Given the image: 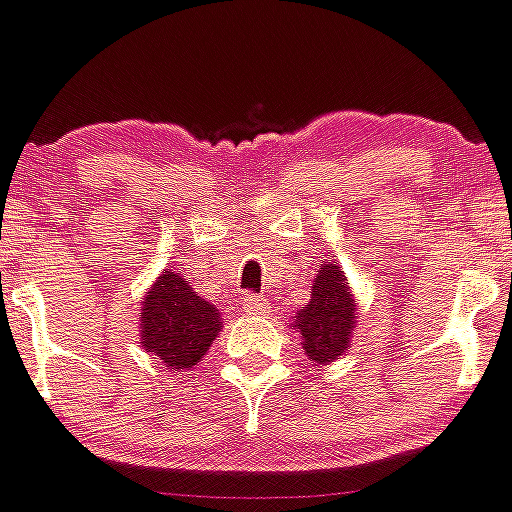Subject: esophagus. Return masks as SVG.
Returning a JSON list of instances; mask_svg holds the SVG:
<instances>
[{
	"label": "esophagus",
	"mask_w": 512,
	"mask_h": 512,
	"mask_svg": "<svg viewBox=\"0 0 512 512\" xmlns=\"http://www.w3.org/2000/svg\"><path fill=\"white\" fill-rule=\"evenodd\" d=\"M245 310H248V313H264V310L269 308V303H267V298H262V296H257V293H248V296H245Z\"/></svg>",
	"instance_id": "esophagus-1"
}]
</instances>
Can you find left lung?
Instances as JSON below:
<instances>
[{
  "instance_id": "left-lung-1",
  "label": "left lung",
  "mask_w": 512,
  "mask_h": 512,
  "mask_svg": "<svg viewBox=\"0 0 512 512\" xmlns=\"http://www.w3.org/2000/svg\"><path fill=\"white\" fill-rule=\"evenodd\" d=\"M356 325V301L349 281L337 264H322L315 276L310 303L296 313L293 330L301 332L308 358L327 366L344 356Z\"/></svg>"
}]
</instances>
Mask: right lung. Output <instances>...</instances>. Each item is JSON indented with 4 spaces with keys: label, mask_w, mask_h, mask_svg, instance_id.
Instances as JSON below:
<instances>
[{
    "label": "right lung",
    "mask_w": 512,
    "mask_h": 512,
    "mask_svg": "<svg viewBox=\"0 0 512 512\" xmlns=\"http://www.w3.org/2000/svg\"><path fill=\"white\" fill-rule=\"evenodd\" d=\"M142 305L139 344L170 370L195 368L223 327L219 310L197 296L180 274L166 269Z\"/></svg>",
    "instance_id": "right-lung-1"
}]
</instances>
